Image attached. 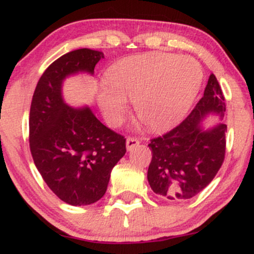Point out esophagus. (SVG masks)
<instances>
[{
    "mask_svg": "<svg viewBox=\"0 0 254 254\" xmlns=\"http://www.w3.org/2000/svg\"><path fill=\"white\" fill-rule=\"evenodd\" d=\"M125 144H127V149L130 151V150H132L136 145H138L139 142H138V139L133 138V137H129V138L127 139V143Z\"/></svg>",
    "mask_w": 254,
    "mask_h": 254,
    "instance_id": "1",
    "label": "esophagus"
}]
</instances>
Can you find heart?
<instances>
[{"label": "heart", "mask_w": 254, "mask_h": 254, "mask_svg": "<svg viewBox=\"0 0 254 254\" xmlns=\"http://www.w3.org/2000/svg\"><path fill=\"white\" fill-rule=\"evenodd\" d=\"M203 81L200 64L191 57L148 54L124 58L106 71L98 104L106 121L118 125L132 101L137 118L148 130L160 132L176 127L190 111Z\"/></svg>", "instance_id": "1"}]
</instances>
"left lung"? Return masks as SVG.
<instances>
[{
  "label": "left lung",
  "mask_w": 254,
  "mask_h": 254,
  "mask_svg": "<svg viewBox=\"0 0 254 254\" xmlns=\"http://www.w3.org/2000/svg\"><path fill=\"white\" fill-rule=\"evenodd\" d=\"M224 97L214 74L209 76L203 98L189 117L164 136L151 139L148 183L165 199L182 202L199 193L222 166L226 153L227 125L205 127L208 115L224 117Z\"/></svg>",
  "instance_id": "1"
}]
</instances>
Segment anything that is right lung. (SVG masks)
Returning <instances> with one entry per match:
<instances>
[{
  "mask_svg": "<svg viewBox=\"0 0 254 254\" xmlns=\"http://www.w3.org/2000/svg\"><path fill=\"white\" fill-rule=\"evenodd\" d=\"M101 51L78 49L63 55L44 71L32 98L30 148L37 170L50 190L74 206L104 196L111 172L125 155V138L106 127L88 106L65 104V78L94 74Z\"/></svg>",
  "mask_w": 254,
  "mask_h": 254,
  "instance_id": "right-lung-1",
  "label": "right lung"
}]
</instances>
